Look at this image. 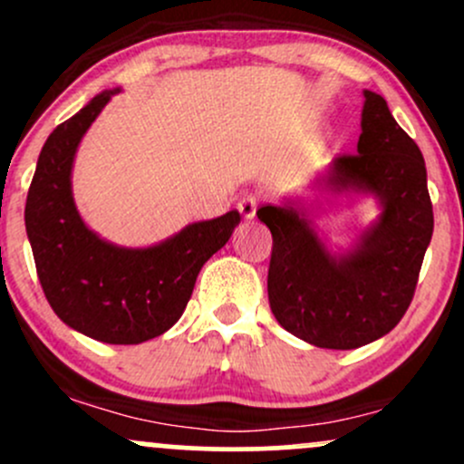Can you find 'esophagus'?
Masks as SVG:
<instances>
[{"mask_svg":"<svg viewBox=\"0 0 464 464\" xmlns=\"http://www.w3.org/2000/svg\"><path fill=\"white\" fill-rule=\"evenodd\" d=\"M257 204H260V198H257V195H245V198L237 202V208H240L242 218H245V219L256 218Z\"/></svg>","mask_w":464,"mask_h":464,"instance_id":"obj_1","label":"esophagus"}]
</instances>
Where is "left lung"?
<instances>
[{
	"label": "left lung",
	"instance_id": "left-lung-1",
	"mask_svg": "<svg viewBox=\"0 0 464 464\" xmlns=\"http://www.w3.org/2000/svg\"><path fill=\"white\" fill-rule=\"evenodd\" d=\"M320 187L373 193L382 213L353 251L335 257L302 202L257 208L273 236L269 304L295 338L322 349H358L407 314L433 233L425 158L378 92L364 91L358 150L335 158Z\"/></svg>",
	"mask_w": 464,
	"mask_h": 464
}]
</instances>
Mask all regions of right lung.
Wrapping results in <instances>:
<instances>
[{
  "label": "right lung",
  "instance_id": "1",
  "mask_svg": "<svg viewBox=\"0 0 464 464\" xmlns=\"http://www.w3.org/2000/svg\"><path fill=\"white\" fill-rule=\"evenodd\" d=\"M106 91L48 135L26 198V233L48 304L71 329L106 344H140L169 331L191 300L204 262L228 242L240 213L188 224L149 248L104 242L72 202L77 146L109 104Z\"/></svg>",
  "mask_w": 464,
  "mask_h": 464
}]
</instances>
